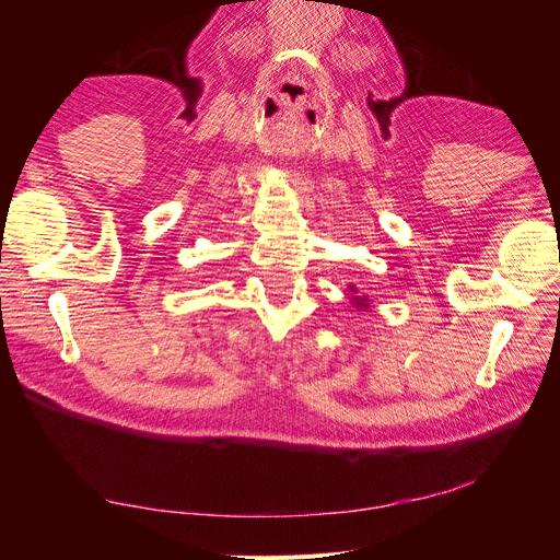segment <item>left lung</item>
<instances>
[{
    "label": "left lung",
    "instance_id": "obj_1",
    "mask_svg": "<svg viewBox=\"0 0 560 560\" xmlns=\"http://www.w3.org/2000/svg\"><path fill=\"white\" fill-rule=\"evenodd\" d=\"M350 292H354L352 284H350ZM352 303H354V308H358V311L369 308V299H364V296H352Z\"/></svg>",
    "mask_w": 560,
    "mask_h": 560
}]
</instances>
